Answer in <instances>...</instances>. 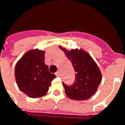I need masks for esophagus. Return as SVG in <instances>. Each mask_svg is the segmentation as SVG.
Returning <instances> with one entry per match:
<instances>
[{
  "instance_id": "1",
  "label": "esophagus",
  "mask_w": 125,
  "mask_h": 125,
  "mask_svg": "<svg viewBox=\"0 0 125 125\" xmlns=\"http://www.w3.org/2000/svg\"><path fill=\"white\" fill-rule=\"evenodd\" d=\"M55 75H56V76H57V77H59V76H60V71H57V72L55 73Z\"/></svg>"
}]
</instances>
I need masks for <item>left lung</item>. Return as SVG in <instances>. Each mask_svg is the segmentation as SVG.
<instances>
[{
  "mask_svg": "<svg viewBox=\"0 0 125 125\" xmlns=\"http://www.w3.org/2000/svg\"><path fill=\"white\" fill-rule=\"evenodd\" d=\"M71 62L75 79L71 85L63 83L65 92L73 100L84 101L94 95L101 82L100 70L92 57L83 50H66L60 47Z\"/></svg>",
  "mask_w": 125,
  "mask_h": 125,
  "instance_id": "left-lung-1",
  "label": "left lung"
}]
</instances>
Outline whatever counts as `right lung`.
<instances>
[{
	"label": "right lung",
	"mask_w": 125,
	"mask_h": 125,
	"mask_svg": "<svg viewBox=\"0 0 125 125\" xmlns=\"http://www.w3.org/2000/svg\"><path fill=\"white\" fill-rule=\"evenodd\" d=\"M45 52L33 50L26 52L15 67V78L21 91L31 98L45 95L56 75L45 63Z\"/></svg>",
	"instance_id": "right-lung-1"
}]
</instances>
